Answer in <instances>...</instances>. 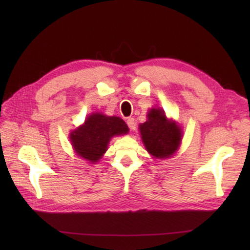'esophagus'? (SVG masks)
I'll list each match as a JSON object with an SVG mask.
<instances>
[{"instance_id":"34e87169","label":"esophagus","mask_w":250,"mask_h":250,"mask_svg":"<svg viewBox=\"0 0 250 250\" xmlns=\"http://www.w3.org/2000/svg\"><path fill=\"white\" fill-rule=\"evenodd\" d=\"M126 125H128V126H129V129H134V125H135V122H134V118H128L126 119Z\"/></svg>"}]
</instances>
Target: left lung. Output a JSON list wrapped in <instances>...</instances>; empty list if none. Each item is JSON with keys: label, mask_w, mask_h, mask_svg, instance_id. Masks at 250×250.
<instances>
[{"label": "left lung", "mask_w": 250, "mask_h": 250, "mask_svg": "<svg viewBox=\"0 0 250 250\" xmlns=\"http://www.w3.org/2000/svg\"><path fill=\"white\" fill-rule=\"evenodd\" d=\"M142 140L147 151L156 158H168L177 150L182 141V130L168 121L162 109L152 108L148 120L140 125Z\"/></svg>", "instance_id": "1"}]
</instances>
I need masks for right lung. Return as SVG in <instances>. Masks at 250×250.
I'll use <instances>...</instances> for the list:
<instances>
[{
  "label": "right lung",
  "mask_w": 250,
  "mask_h": 250,
  "mask_svg": "<svg viewBox=\"0 0 250 250\" xmlns=\"http://www.w3.org/2000/svg\"><path fill=\"white\" fill-rule=\"evenodd\" d=\"M129 128L119 117L90 115L84 124L71 133V142L79 157L98 162L114 135L128 133Z\"/></svg>",
  "instance_id": "add662e5"
}]
</instances>
